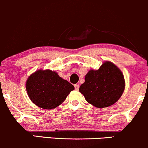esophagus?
Returning <instances> with one entry per match:
<instances>
[{"mask_svg": "<svg viewBox=\"0 0 148 148\" xmlns=\"http://www.w3.org/2000/svg\"><path fill=\"white\" fill-rule=\"evenodd\" d=\"M74 87H75L76 90L78 91L79 89V85L78 84H76V85H74Z\"/></svg>", "mask_w": 148, "mask_h": 148, "instance_id": "1", "label": "esophagus"}]
</instances>
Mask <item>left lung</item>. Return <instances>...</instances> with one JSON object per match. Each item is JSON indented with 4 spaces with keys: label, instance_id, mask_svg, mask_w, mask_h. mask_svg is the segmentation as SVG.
<instances>
[{
    "label": "left lung",
    "instance_id": "8db88e82",
    "mask_svg": "<svg viewBox=\"0 0 148 148\" xmlns=\"http://www.w3.org/2000/svg\"><path fill=\"white\" fill-rule=\"evenodd\" d=\"M125 85L120 69L106 61L98 70L91 69L87 73L79 91L89 104L96 108H105L117 102L124 93Z\"/></svg>",
    "mask_w": 148,
    "mask_h": 148
}]
</instances>
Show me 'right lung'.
Returning a JSON list of instances; mask_svg holds the SVG:
<instances>
[{
	"label": "right lung",
	"mask_w": 148,
	"mask_h": 148,
	"mask_svg": "<svg viewBox=\"0 0 148 148\" xmlns=\"http://www.w3.org/2000/svg\"><path fill=\"white\" fill-rule=\"evenodd\" d=\"M30 100L44 109H52L64 102L74 87L51 70H38L26 82Z\"/></svg>",
	"instance_id": "1"
}]
</instances>
